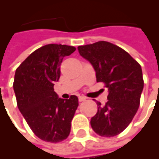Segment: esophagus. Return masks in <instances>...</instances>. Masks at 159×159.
<instances>
[{"mask_svg": "<svg viewBox=\"0 0 159 159\" xmlns=\"http://www.w3.org/2000/svg\"><path fill=\"white\" fill-rule=\"evenodd\" d=\"M87 98L85 96H79V101H84L86 100Z\"/></svg>", "mask_w": 159, "mask_h": 159, "instance_id": "esophagus-1", "label": "esophagus"}]
</instances>
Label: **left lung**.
<instances>
[{
    "label": "left lung",
    "mask_w": 159,
    "mask_h": 159,
    "mask_svg": "<svg viewBox=\"0 0 159 159\" xmlns=\"http://www.w3.org/2000/svg\"><path fill=\"white\" fill-rule=\"evenodd\" d=\"M80 56L92 65L96 81L108 89L107 102L97 101L98 111L90 120L95 133L111 138L123 132L140 105L143 89L140 64L125 50L109 42L79 46Z\"/></svg>",
    "instance_id": "8db88e82"
}]
</instances>
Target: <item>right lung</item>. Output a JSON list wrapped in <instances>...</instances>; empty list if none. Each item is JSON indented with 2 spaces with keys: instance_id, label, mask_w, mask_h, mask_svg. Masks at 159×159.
<instances>
[{
  "instance_id": "right-lung-1",
  "label": "right lung",
  "mask_w": 159,
  "mask_h": 159,
  "mask_svg": "<svg viewBox=\"0 0 159 159\" xmlns=\"http://www.w3.org/2000/svg\"><path fill=\"white\" fill-rule=\"evenodd\" d=\"M75 50L73 46L47 44L32 52L15 73L17 107L34 134L45 142L58 143L70 135L78 97L59 98L53 85L60 78L64 58Z\"/></svg>"
}]
</instances>
